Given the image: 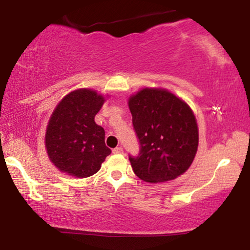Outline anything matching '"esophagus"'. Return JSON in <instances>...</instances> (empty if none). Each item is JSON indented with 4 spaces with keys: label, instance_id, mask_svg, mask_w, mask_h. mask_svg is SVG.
<instances>
[{
    "label": "esophagus",
    "instance_id": "obj_1",
    "mask_svg": "<svg viewBox=\"0 0 250 250\" xmlns=\"http://www.w3.org/2000/svg\"><path fill=\"white\" fill-rule=\"evenodd\" d=\"M124 152V148L122 147H116L113 149V153H115V155H119V153H122Z\"/></svg>",
    "mask_w": 250,
    "mask_h": 250
}]
</instances>
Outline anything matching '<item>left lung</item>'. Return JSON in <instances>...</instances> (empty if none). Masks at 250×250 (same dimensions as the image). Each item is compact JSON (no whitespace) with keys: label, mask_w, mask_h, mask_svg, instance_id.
<instances>
[{"label":"left lung","mask_w":250,"mask_h":250,"mask_svg":"<svg viewBox=\"0 0 250 250\" xmlns=\"http://www.w3.org/2000/svg\"><path fill=\"white\" fill-rule=\"evenodd\" d=\"M140 143L129 155L133 172L148 183L167 182L185 173L198 150L199 131L189 106L163 89H143L129 100Z\"/></svg>","instance_id":"obj_1"}]
</instances>
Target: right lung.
Here are the masks:
<instances>
[{
  "mask_svg": "<svg viewBox=\"0 0 250 250\" xmlns=\"http://www.w3.org/2000/svg\"><path fill=\"white\" fill-rule=\"evenodd\" d=\"M104 98L79 89L62 99L47 125L45 143L51 162L62 172L79 178L97 173L111 150L105 145V131L94 117Z\"/></svg>",
  "mask_w": 250,
  "mask_h": 250,
  "instance_id": "add662e5",
  "label": "right lung"
}]
</instances>
